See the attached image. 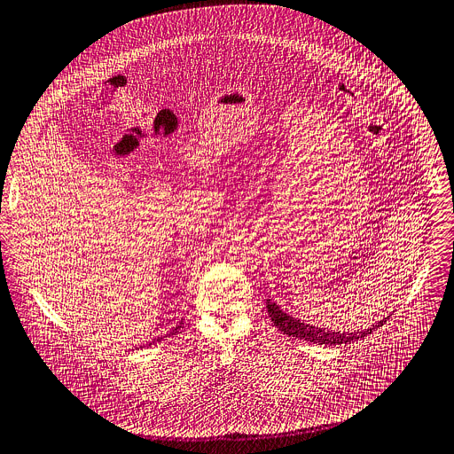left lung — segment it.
<instances>
[{
  "label": "left lung",
  "instance_id": "1",
  "mask_svg": "<svg viewBox=\"0 0 454 454\" xmlns=\"http://www.w3.org/2000/svg\"><path fill=\"white\" fill-rule=\"evenodd\" d=\"M266 308H268V315L271 318V322L275 324V327H278V332H282L287 337H295L301 340H308V342H315L320 346H339V344H348V342H356L367 335H371L380 325L386 324L387 317L379 320L377 324H373L367 329H360V332H333V329H325V327H318L313 324H306L301 318L292 317L290 313H286L273 299L266 301Z\"/></svg>",
  "mask_w": 454,
  "mask_h": 454
}]
</instances>
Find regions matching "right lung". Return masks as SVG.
Segmentation results:
<instances>
[{"instance_id": "add662e5", "label": "right lung", "mask_w": 454, "mask_h": 454, "mask_svg": "<svg viewBox=\"0 0 454 454\" xmlns=\"http://www.w3.org/2000/svg\"><path fill=\"white\" fill-rule=\"evenodd\" d=\"M181 324H183V320H181V322H179V325H176V327H174V329H172V333H177V329H179V327H181Z\"/></svg>"}]
</instances>
